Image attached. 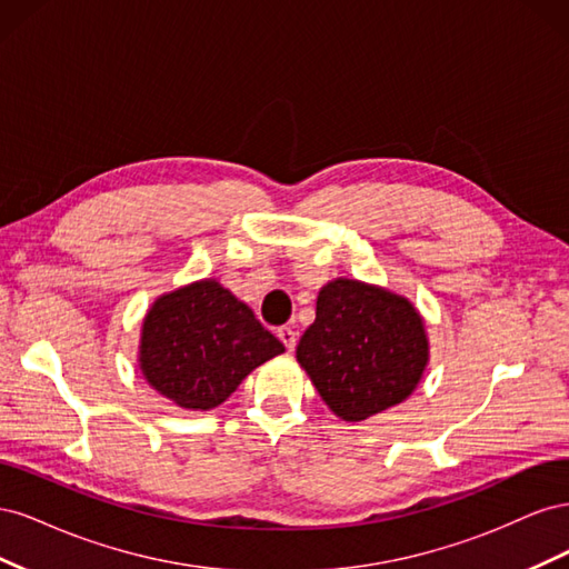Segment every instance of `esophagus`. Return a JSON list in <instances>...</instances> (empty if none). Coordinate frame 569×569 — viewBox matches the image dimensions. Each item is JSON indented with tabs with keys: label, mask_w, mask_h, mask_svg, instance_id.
I'll list each match as a JSON object with an SVG mask.
<instances>
[{
	"label": "esophagus",
	"mask_w": 569,
	"mask_h": 569,
	"mask_svg": "<svg viewBox=\"0 0 569 569\" xmlns=\"http://www.w3.org/2000/svg\"><path fill=\"white\" fill-rule=\"evenodd\" d=\"M278 337H280V341L284 343V347H287V351H295V347H297V332L291 330V327H280Z\"/></svg>",
	"instance_id": "esophagus-1"
}]
</instances>
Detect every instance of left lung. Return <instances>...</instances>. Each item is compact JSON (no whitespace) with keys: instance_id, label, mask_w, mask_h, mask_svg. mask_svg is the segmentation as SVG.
<instances>
[{"instance_id":"8db88e82","label":"left lung","mask_w":569,"mask_h":569,"mask_svg":"<svg viewBox=\"0 0 569 569\" xmlns=\"http://www.w3.org/2000/svg\"><path fill=\"white\" fill-rule=\"evenodd\" d=\"M297 360L337 418L360 422L416 391L429 341L406 297L337 278L320 289L316 322L303 332Z\"/></svg>"}]
</instances>
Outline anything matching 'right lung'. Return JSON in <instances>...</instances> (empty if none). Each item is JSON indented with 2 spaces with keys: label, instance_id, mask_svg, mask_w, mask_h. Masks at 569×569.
Listing matches in <instances>:
<instances>
[{
  "label": "right lung",
  "instance_id": "add662e5",
  "mask_svg": "<svg viewBox=\"0 0 569 569\" xmlns=\"http://www.w3.org/2000/svg\"><path fill=\"white\" fill-rule=\"evenodd\" d=\"M284 351L251 308L216 280L159 297L142 322L140 370L166 399L211 410L266 360Z\"/></svg>",
  "mask_w": 569,
  "mask_h": 569
}]
</instances>
